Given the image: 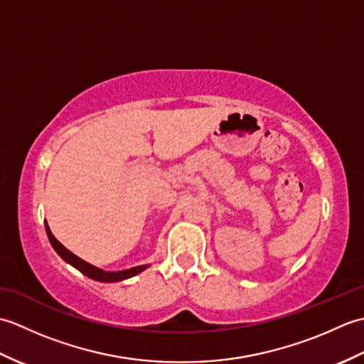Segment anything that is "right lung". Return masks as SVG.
<instances>
[{"mask_svg":"<svg viewBox=\"0 0 364 364\" xmlns=\"http://www.w3.org/2000/svg\"><path fill=\"white\" fill-rule=\"evenodd\" d=\"M45 228H46V235H48L50 242L53 245V249L56 250V253L59 255L60 258H63L68 264H72L75 269H78L81 274L87 275L92 280H97V282H103V283H112V282H122V280H127V278L134 277L137 274H141L142 270H145L149 266H137V267H131V269H125V270H117V272H107V270H103L100 267H95L89 264L87 261L81 259L80 257H76L75 253H72L68 249L60 244L56 237L53 236V233L50 231L48 223L45 222Z\"/></svg>","mask_w":364,"mask_h":364,"instance_id":"obj_1","label":"right lung"}]
</instances>
